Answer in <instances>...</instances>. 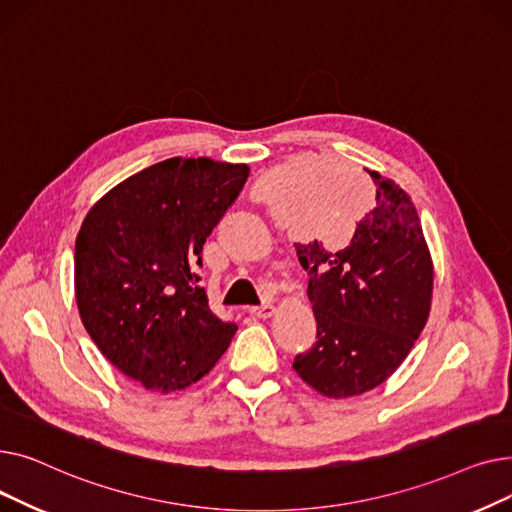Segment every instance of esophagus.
I'll use <instances>...</instances> for the list:
<instances>
[{"mask_svg":"<svg viewBox=\"0 0 512 512\" xmlns=\"http://www.w3.org/2000/svg\"><path fill=\"white\" fill-rule=\"evenodd\" d=\"M274 311H276V307L274 305H259V307H251L249 309V313L251 315H255V317H259V319H267V317H272L274 315Z\"/></svg>","mask_w":512,"mask_h":512,"instance_id":"esophagus-1","label":"esophagus"}]
</instances>
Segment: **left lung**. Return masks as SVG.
Segmentation results:
<instances>
[{"label": "left lung", "instance_id": "obj_1", "mask_svg": "<svg viewBox=\"0 0 512 512\" xmlns=\"http://www.w3.org/2000/svg\"><path fill=\"white\" fill-rule=\"evenodd\" d=\"M375 205L346 247L297 245L309 276L317 340L294 357V371L328 398H348L386 382L407 359L432 303L434 265L409 195L369 172Z\"/></svg>", "mask_w": 512, "mask_h": 512}]
</instances>
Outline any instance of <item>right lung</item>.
<instances>
[{"instance_id": "1", "label": "right lung", "mask_w": 512, "mask_h": 512, "mask_svg": "<svg viewBox=\"0 0 512 512\" xmlns=\"http://www.w3.org/2000/svg\"><path fill=\"white\" fill-rule=\"evenodd\" d=\"M249 166L172 157L99 199L74 247L80 319L114 367L151 392L201 380L228 348L201 288L207 236L238 199Z\"/></svg>"}]
</instances>
